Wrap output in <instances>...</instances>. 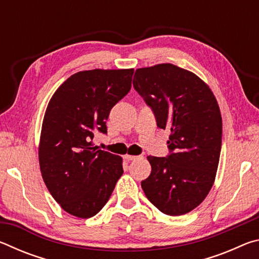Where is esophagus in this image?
Here are the masks:
<instances>
[{
	"mask_svg": "<svg viewBox=\"0 0 259 259\" xmlns=\"http://www.w3.org/2000/svg\"><path fill=\"white\" fill-rule=\"evenodd\" d=\"M124 159L126 161H134V160L139 159V156H137V155H124Z\"/></svg>",
	"mask_w": 259,
	"mask_h": 259,
	"instance_id": "esophagus-1",
	"label": "esophagus"
}]
</instances>
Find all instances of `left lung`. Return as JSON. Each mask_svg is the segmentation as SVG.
Wrapping results in <instances>:
<instances>
[{
    "instance_id": "1",
    "label": "left lung",
    "mask_w": 259,
    "mask_h": 259,
    "mask_svg": "<svg viewBox=\"0 0 259 259\" xmlns=\"http://www.w3.org/2000/svg\"><path fill=\"white\" fill-rule=\"evenodd\" d=\"M133 83L157 126L171 131L169 154L147 156L152 171L142 188L161 212L185 214L205 199L216 177L222 148L217 100L201 78L172 64L139 68Z\"/></svg>"
}]
</instances>
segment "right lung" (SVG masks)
I'll return each instance as SVG.
<instances>
[{"instance_id": "right-lung-1", "label": "right lung", "mask_w": 259, "mask_h": 259, "mask_svg": "<svg viewBox=\"0 0 259 259\" xmlns=\"http://www.w3.org/2000/svg\"><path fill=\"white\" fill-rule=\"evenodd\" d=\"M134 69H93L74 74L48 105L41 131V174L52 198L78 218L97 214L123 174L122 157L93 147L107 134L114 105L131 89Z\"/></svg>"}]
</instances>
